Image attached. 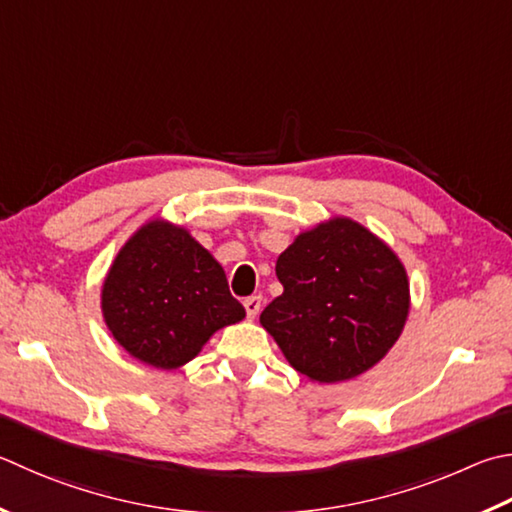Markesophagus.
<instances>
[{"label":"esophagus","mask_w":512,"mask_h":512,"mask_svg":"<svg viewBox=\"0 0 512 512\" xmlns=\"http://www.w3.org/2000/svg\"><path fill=\"white\" fill-rule=\"evenodd\" d=\"M244 309H246V313H248V318L255 320L259 309H262V297H259V295L246 297V300H244Z\"/></svg>","instance_id":"1"}]
</instances>
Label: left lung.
I'll return each mask as SVG.
<instances>
[{
  "label": "left lung",
  "mask_w": 512,
  "mask_h": 512,
  "mask_svg": "<svg viewBox=\"0 0 512 512\" xmlns=\"http://www.w3.org/2000/svg\"><path fill=\"white\" fill-rule=\"evenodd\" d=\"M275 273L284 291L259 322L288 365L313 383L358 378L401 338L412 304L405 266L351 217L300 232Z\"/></svg>",
  "instance_id": "8db88e82"
}]
</instances>
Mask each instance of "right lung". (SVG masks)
<instances>
[{
	"label": "right lung",
	"mask_w": 512,
	"mask_h": 512,
	"mask_svg": "<svg viewBox=\"0 0 512 512\" xmlns=\"http://www.w3.org/2000/svg\"><path fill=\"white\" fill-rule=\"evenodd\" d=\"M100 311L129 356L165 371L188 365L219 329L246 318L210 250L163 217L145 221L118 250Z\"/></svg>",
	"instance_id": "1"
}]
</instances>
